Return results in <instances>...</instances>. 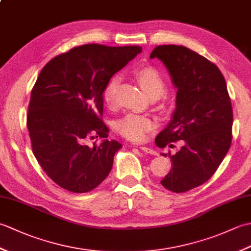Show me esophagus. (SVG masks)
<instances>
[{
    "label": "esophagus",
    "mask_w": 251,
    "mask_h": 251,
    "mask_svg": "<svg viewBox=\"0 0 251 251\" xmlns=\"http://www.w3.org/2000/svg\"><path fill=\"white\" fill-rule=\"evenodd\" d=\"M139 149H140V150H142L143 152L149 153V154H152V155H157L156 151H155V150H153V149H151V148H148V147H143V146H141V147H139Z\"/></svg>",
    "instance_id": "1"
}]
</instances>
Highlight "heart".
<instances>
[{"instance_id":"obj_1","label":"heart","mask_w":251,"mask_h":251,"mask_svg":"<svg viewBox=\"0 0 251 251\" xmlns=\"http://www.w3.org/2000/svg\"><path fill=\"white\" fill-rule=\"evenodd\" d=\"M134 76L140 84L141 88L145 90L149 97L157 99L166 92V83L155 68L152 66H141L136 68ZM120 86V77L112 76L102 90L103 103L109 109H114L117 104V90ZM155 123L150 117L139 114H127L122 117L116 123V130L120 134L130 141H142L145 140L151 131L155 129Z\"/></svg>"}]
</instances>
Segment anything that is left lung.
<instances>
[{
	"mask_svg": "<svg viewBox=\"0 0 251 251\" xmlns=\"http://www.w3.org/2000/svg\"><path fill=\"white\" fill-rule=\"evenodd\" d=\"M150 58H158L177 87L176 110L157 135L158 148H173L172 169L161 181L167 190L183 193L206 182L216 173L232 142L233 110L226 79L218 67L197 52L178 45H159Z\"/></svg>",
	"mask_w": 251,
	"mask_h": 251,
	"instance_id": "left-lung-1",
	"label": "left lung"
}]
</instances>
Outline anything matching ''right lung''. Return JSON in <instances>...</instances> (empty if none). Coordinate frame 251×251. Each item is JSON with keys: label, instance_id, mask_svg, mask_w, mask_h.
Segmentation results:
<instances>
[{"label": "right lung", "instance_id": "obj_1", "mask_svg": "<svg viewBox=\"0 0 251 251\" xmlns=\"http://www.w3.org/2000/svg\"><path fill=\"white\" fill-rule=\"evenodd\" d=\"M141 50L86 44L54 57L42 69L31 90L26 126L35 158L60 188L86 193L108 177L122 145L106 139L102 90ZM94 134L104 140L85 145Z\"/></svg>", "mask_w": 251, "mask_h": 251}]
</instances>
